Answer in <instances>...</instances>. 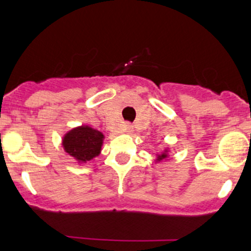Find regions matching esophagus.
I'll return each instance as SVG.
<instances>
[{"label":"esophagus","instance_id":"obj_1","mask_svg":"<svg viewBox=\"0 0 251 251\" xmlns=\"http://www.w3.org/2000/svg\"><path fill=\"white\" fill-rule=\"evenodd\" d=\"M125 131H126V132H128V131H131V126H130V125H126V126H125Z\"/></svg>","mask_w":251,"mask_h":251}]
</instances>
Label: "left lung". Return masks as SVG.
Masks as SVG:
<instances>
[{
    "label": "left lung",
    "instance_id": "obj_1",
    "mask_svg": "<svg viewBox=\"0 0 251 251\" xmlns=\"http://www.w3.org/2000/svg\"><path fill=\"white\" fill-rule=\"evenodd\" d=\"M166 158V154L165 153H163L161 154V155H158V160L160 161V160H163V159H165Z\"/></svg>",
    "mask_w": 251,
    "mask_h": 251
}]
</instances>
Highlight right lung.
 Here are the masks:
<instances>
[{"instance_id": "obj_1", "label": "right lung", "mask_w": 251, "mask_h": 251, "mask_svg": "<svg viewBox=\"0 0 251 251\" xmlns=\"http://www.w3.org/2000/svg\"><path fill=\"white\" fill-rule=\"evenodd\" d=\"M103 138L102 132L88 126L74 128L63 138V147L69 155L80 163H87L100 153Z\"/></svg>"}]
</instances>
